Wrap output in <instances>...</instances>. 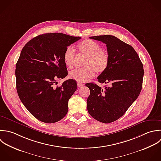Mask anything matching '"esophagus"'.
I'll list each match as a JSON object with an SVG mask.
<instances>
[{"instance_id": "esophagus-1", "label": "esophagus", "mask_w": 161, "mask_h": 161, "mask_svg": "<svg viewBox=\"0 0 161 161\" xmlns=\"http://www.w3.org/2000/svg\"><path fill=\"white\" fill-rule=\"evenodd\" d=\"M77 85H78V86L80 88V87H81V86H83L84 85H83V83H80V82H78L77 83Z\"/></svg>"}]
</instances>
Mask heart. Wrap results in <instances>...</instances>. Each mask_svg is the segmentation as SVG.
I'll return each mask as SVG.
<instances>
[{"mask_svg":"<svg viewBox=\"0 0 161 161\" xmlns=\"http://www.w3.org/2000/svg\"><path fill=\"white\" fill-rule=\"evenodd\" d=\"M80 53L86 56L83 66L85 68L76 69L69 73V77L80 82H85L95 76V71L101 73L106 70L108 65V57L106 53L102 51L101 46L95 41L86 39L78 44ZM75 51L71 46L66 48L63 60L65 65L72 68L74 66Z\"/></svg>","mask_w":161,"mask_h":161,"instance_id":"1","label":"heart"}]
</instances>
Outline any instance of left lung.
Masks as SVG:
<instances>
[{
	"label": "left lung",
	"mask_w": 161,
	"mask_h": 161,
	"mask_svg": "<svg viewBox=\"0 0 161 161\" xmlns=\"http://www.w3.org/2000/svg\"><path fill=\"white\" fill-rule=\"evenodd\" d=\"M107 45L108 65L97 78L105 89L93 83L85 85L90 89L87 110L95 120L105 124L120 118L139 97L142 86L143 64L135 49L112 35L90 37Z\"/></svg>",
	"instance_id": "obj_1"
}]
</instances>
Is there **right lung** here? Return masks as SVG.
<instances>
[{
	"instance_id": "1",
	"label": "right lung",
	"mask_w": 161,
	"mask_h": 161,
	"mask_svg": "<svg viewBox=\"0 0 161 161\" xmlns=\"http://www.w3.org/2000/svg\"><path fill=\"white\" fill-rule=\"evenodd\" d=\"M63 33L39 35L22 48L15 66L16 88L27 110L47 124L61 120L68 113V100L77 89L73 79L55 86L68 75L63 60L66 48L80 39Z\"/></svg>"
}]
</instances>
